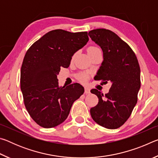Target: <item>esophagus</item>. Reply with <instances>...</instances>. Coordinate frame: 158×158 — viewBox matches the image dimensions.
Masks as SVG:
<instances>
[{"instance_id":"34e87169","label":"esophagus","mask_w":158,"mask_h":158,"mask_svg":"<svg viewBox=\"0 0 158 158\" xmlns=\"http://www.w3.org/2000/svg\"><path fill=\"white\" fill-rule=\"evenodd\" d=\"M84 93H85V94H89L90 89H89V88H87V87L84 88Z\"/></svg>"}]
</instances>
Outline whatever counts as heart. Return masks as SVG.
Listing matches in <instances>:
<instances>
[{
    "instance_id": "1",
    "label": "heart",
    "mask_w": 158,
    "mask_h": 158,
    "mask_svg": "<svg viewBox=\"0 0 158 158\" xmlns=\"http://www.w3.org/2000/svg\"><path fill=\"white\" fill-rule=\"evenodd\" d=\"M98 50H100V49H99L98 47H95V46H91V47H90L88 48V53H89V55H90V54H91V53H94L95 52H96V51H98ZM74 57H75V54H74L73 56V57H72V59H74ZM77 78H78V79L81 82L84 83V82H85L88 80V78H89V76H88L86 74L81 73V74H79L78 76H77Z\"/></svg>"
}]
</instances>
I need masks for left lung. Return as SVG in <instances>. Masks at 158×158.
Masks as SVG:
<instances>
[{
	"instance_id": "1",
	"label": "left lung",
	"mask_w": 158,
	"mask_h": 158,
	"mask_svg": "<svg viewBox=\"0 0 158 158\" xmlns=\"http://www.w3.org/2000/svg\"><path fill=\"white\" fill-rule=\"evenodd\" d=\"M89 35L103 51L104 60L95 79L112 84L105 95L97 89L90 90L98 96V103L90 113L101 126L117 129L129 118L137 102L140 67L131 47L114 32L98 28L89 31Z\"/></svg>"
}]
</instances>
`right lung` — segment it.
<instances>
[{
    "label": "right lung",
    "mask_w": 158,
    "mask_h": 158,
    "mask_svg": "<svg viewBox=\"0 0 158 158\" xmlns=\"http://www.w3.org/2000/svg\"><path fill=\"white\" fill-rule=\"evenodd\" d=\"M87 32L61 29L44 35L26 52L21 68L20 84L26 109L33 121L44 128L65 121L73 102L84 92L75 83L58 85L60 67L68 68L72 56L89 41Z\"/></svg>",
    "instance_id": "1"
}]
</instances>
